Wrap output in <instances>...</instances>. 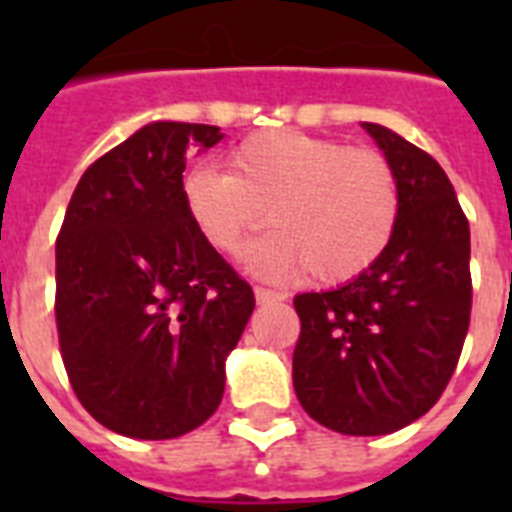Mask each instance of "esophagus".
Listing matches in <instances>:
<instances>
[{
  "mask_svg": "<svg viewBox=\"0 0 512 512\" xmlns=\"http://www.w3.org/2000/svg\"><path fill=\"white\" fill-rule=\"evenodd\" d=\"M255 300H257V305H273V303H281V300H284V295H281V292H273V289L255 287Z\"/></svg>",
  "mask_w": 512,
  "mask_h": 512,
  "instance_id": "obj_1",
  "label": "esophagus"
}]
</instances>
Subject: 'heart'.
I'll use <instances>...</instances> for the list:
<instances>
[{"instance_id": "obj_1", "label": "heart", "mask_w": 512, "mask_h": 512, "mask_svg": "<svg viewBox=\"0 0 512 512\" xmlns=\"http://www.w3.org/2000/svg\"><path fill=\"white\" fill-rule=\"evenodd\" d=\"M228 167L193 170L185 201L223 255H241L268 217L276 231L252 255L268 276L313 271L321 284H345L372 268L393 239L401 191L393 164L377 148L265 130L241 140Z\"/></svg>"}]
</instances>
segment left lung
Listing matches in <instances>:
<instances>
[{"instance_id":"obj_1","label":"left lung","mask_w":512,"mask_h":512,"mask_svg":"<svg viewBox=\"0 0 512 512\" xmlns=\"http://www.w3.org/2000/svg\"><path fill=\"white\" fill-rule=\"evenodd\" d=\"M364 130L393 164L401 212L372 268L295 297L300 404L345 436H385L428 412L452 380L470 327V225L446 172L380 124Z\"/></svg>"}]
</instances>
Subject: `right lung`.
I'll return each instance as SVG.
<instances>
[{"mask_svg": "<svg viewBox=\"0 0 512 512\" xmlns=\"http://www.w3.org/2000/svg\"><path fill=\"white\" fill-rule=\"evenodd\" d=\"M220 140L209 124H148L87 167L60 225V356L84 409L122 436L162 441L207 422L255 311L185 201L188 148Z\"/></svg>", "mask_w": 512, "mask_h": 512, "instance_id": "1", "label": "right lung"}]
</instances>
